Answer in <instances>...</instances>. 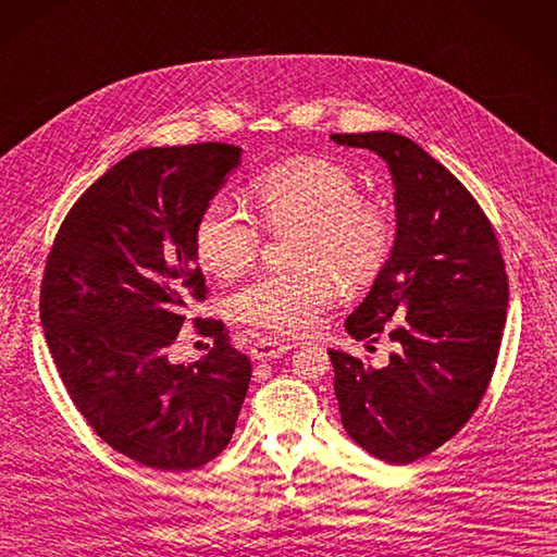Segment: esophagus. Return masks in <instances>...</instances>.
Returning a JSON list of instances; mask_svg holds the SVG:
<instances>
[{"mask_svg": "<svg viewBox=\"0 0 557 557\" xmlns=\"http://www.w3.org/2000/svg\"><path fill=\"white\" fill-rule=\"evenodd\" d=\"M287 352H289V346L280 344V341H273V338H259L251 346V358L261 360V362H273Z\"/></svg>", "mask_w": 557, "mask_h": 557, "instance_id": "obj_1", "label": "esophagus"}]
</instances>
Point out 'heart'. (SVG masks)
I'll use <instances>...</instances> for the list:
<instances>
[{"instance_id": "obj_1", "label": "heart", "mask_w": 557, "mask_h": 557, "mask_svg": "<svg viewBox=\"0 0 557 557\" xmlns=\"http://www.w3.org/2000/svg\"><path fill=\"white\" fill-rule=\"evenodd\" d=\"M251 197L270 231L301 227L296 273H263L233 296L237 320L277 334H304L336 296L332 269L350 287L374 280L393 247L386 209L360 197L352 171L304 154L261 171ZM197 259L216 277H235L261 249V231L245 211L213 197L195 223Z\"/></svg>"}]
</instances>
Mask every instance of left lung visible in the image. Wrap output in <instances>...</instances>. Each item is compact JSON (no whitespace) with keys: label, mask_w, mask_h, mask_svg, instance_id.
Returning a JSON list of instances; mask_svg holds the SVG:
<instances>
[{"label":"left lung","mask_w":557,"mask_h":557,"mask_svg":"<svg viewBox=\"0 0 557 557\" xmlns=\"http://www.w3.org/2000/svg\"><path fill=\"white\" fill-rule=\"evenodd\" d=\"M376 152L395 188V242L364 301L346 320L355 341L395 350L386 367L330 350L346 433L376 459L411 463L473 417L496 367L508 277L498 239L454 174L393 132L332 134Z\"/></svg>","instance_id":"8db88e82"}]
</instances>
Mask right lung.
<instances>
[{
  "instance_id": "right-lung-1",
  "label": "right lung",
  "mask_w": 557,
  "mask_h": 557,
  "mask_svg": "<svg viewBox=\"0 0 557 557\" xmlns=\"http://www.w3.org/2000/svg\"><path fill=\"white\" fill-rule=\"evenodd\" d=\"M239 154L227 143L126 154L70 209L41 280V326L70 400L112 449L166 473L216 459L249 388L251 362L219 320H195L213 336L205 358L169 362L207 298L195 223Z\"/></svg>"
}]
</instances>
